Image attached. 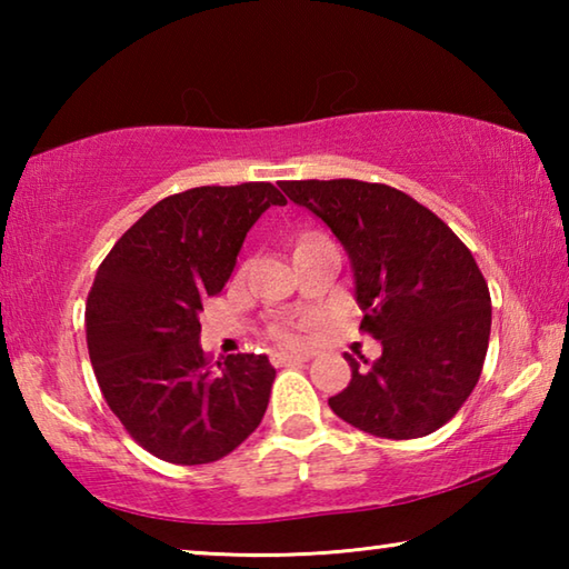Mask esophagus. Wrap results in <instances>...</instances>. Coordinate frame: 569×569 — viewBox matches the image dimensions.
<instances>
[{
    "label": "esophagus",
    "mask_w": 569,
    "mask_h": 569,
    "mask_svg": "<svg viewBox=\"0 0 569 569\" xmlns=\"http://www.w3.org/2000/svg\"><path fill=\"white\" fill-rule=\"evenodd\" d=\"M271 361H273V366H293V363L308 361V356H301V353H273Z\"/></svg>",
    "instance_id": "obj_1"
}]
</instances>
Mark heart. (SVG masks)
Masks as SVG:
<instances>
[{
    "instance_id": "obj_1",
    "label": "heart",
    "mask_w": 569,
    "mask_h": 569,
    "mask_svg": "<svg viewBox=\"0 0 569 569\" xmlns=\"http://www.w3.org/2000/svg\"><path fill=\"white\" fill-rule=\"evenodd\" d=\"M271 336L276 341H281V343H298L303 339L301 336V331L296 329V326H276V329L271 331Z\"/></svg>"
}]
</instances>
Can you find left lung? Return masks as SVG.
Segmentation results:
<instances>
[{
  "mask_svg": "<svg viewBox=\"0 0 569 569\" xmlns=\"http://www.w3.org/2000/svg\"><path fill=\"white\" fill-rule=\"evenodd\" d=\"M293 203L319 216L349 253L377 361L346 353L351 383L336 417L381 439H417L455 417L485 366L492 298L445 220L407 192L363 180H286ZM363 359V356H361Z\"/></svg>",
  "mask_w": 569,
  "mask_h": 569,
  "instance_id": "obj_1",
  "label": "left lung"
}]
</instances>
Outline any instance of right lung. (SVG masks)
Instances as JSON below:
<instances>
[{
	"mask_svg": "<svg viewBox=\"0 0 569 569\" xmlns=\"http://www.w3.org/2000/svg\"><path fill=\"white\" fill-rule=\"evenodd\" d=\"M271 206V182L203 186L162 198L122 233L84 308L100 391L152 457L196 467L223 459L261 423L276 369L230 353L210 369L200 311L223 291L246 233Z\"/></svg>",
	"mask_w": 569,
	"mask_h": 569,
	"instance_id": "add662e5",
	"label": "right lung"
}]
</instances>
